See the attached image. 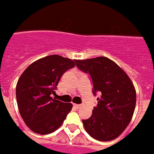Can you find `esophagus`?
Wrapping results in <instances>:
<instances>
[{
  "instance_id": "1",
  "label": "esophagus",
  "mask_w": 154,
  "mask_h": 154,
  "mask_svg": "<svg viewBox=\"0 0 154 154\" xmlns=\"http://www.w3.org/2000/svg\"><path fill=\"white\" fill-rule=\"evenodd\" d=\"M74 107L75 109H80V107H81V105L80 104H74Z\"/></svg>"
}]
</instances>
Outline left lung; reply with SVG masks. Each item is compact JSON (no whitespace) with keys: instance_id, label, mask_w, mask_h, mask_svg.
Listing matches in <instances>:
<instances>
[{"instance_id":"8db88e82","label":"left lung","mask_w":154,"mask_h":154,"mask_svg":"<svg viewBox=\"0 0 154 154\" xmlns=\"http://www.w3.org/2000/svg\"><path fill=\"white\" fill-rule=\"evenodd\" d=\"M76 66L90 75L93 94L100 93L92 116L82 120L92 138L108 141L117 138L132 119L136 92L128 74L116 62L104 56L77 60Z\"/></svg>"}]
</instances>
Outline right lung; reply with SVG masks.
Listing matches in <instances>:
<instances>
[{
  "instance_id": "add662e5",
  "label": "right lung",
  "mask_w": 154,
  "mask_h": 154,
  "mask_svg": "<svg viewBox=\"0 0 154 154\" xmlns=\"http://www.w3.org/2000/svg\"><path fill=\"white\" fill-rule=\"evenodd\" d=\"M77 60L51 55L37 60L22 73L16 86L21 117L34 133L51 134L61 127L73 104L56 99V86Z\"/></svg>"
}]
</instances>
